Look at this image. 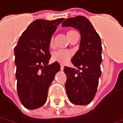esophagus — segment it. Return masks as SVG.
Here are the masks:
<instances>
[{
	"instance_id": "esophagus-1",
	"label": "esophagus",
	"mask_w": 123,
	"mask_h": 123,
	"mask_svg": "<svg viewBox=\"0 0 123 123\" xmlns=\"http://www.w3.org/2000/svg\"><path fill=\"white\" fill-rule=\"evenodd\" d=\"M60 66H61V70H63V68H64V66H63V64H61V65H60Z\"/></svg>"
}]
</instances>
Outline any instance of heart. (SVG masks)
Segmentation results:
<instances>
[{"mask_svg": "<svg viewBox=\"0 0 123 123\" xmlns=\"http://www.w3.org/2000/svg\"><path fill=\"white\" fill-rule=\"evenodd\" d=\"M75 32H76L74 31V30H69L67 32V37L68 38V39ZM53 43H54L53 38L51 37L50 40H49V46L53 47ZM72 55V53L71 51L60 49V50H57V51H56L53 53V60H55L57 62H59L60 63H63L67 62L68 61L70 60Z\"/></svg>", "mask_w": 123, "mask_h": 123, "instance_id": "b5f03b06", "label": "heart"}]
</instances>
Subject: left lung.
Masks as SVG:
<instances>
[{"label":"left lung","mask_w":123,"mask_h":123,"mask_svg":"<svg viewBox=\"0 0 123 123\" xmlns=\"http://www.w3.org/2000/svg\"><path fill=\"white\" fill-rule=\"evenodd\" d=\"M62 27L77 29L81 37L79 49L71 60L78 70L67 66L63 68L67 76L65 87L68 98L75 105H87L94 98L102 74L101 38L90 21L84 16L66 19Z\"/></svg>","instance_id":"8db88e82"}]
</instances>
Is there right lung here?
<instances>
[{
  "label": "right lung",
  "instance_id": "add662e5",
  "mask_svg": "<svg viewBox=\"0 0 123 123\" xmlns=\"http://www.w3.org/2000/svg\"><path fill=\"white\" fill-rule=\"evenodd\" d=\"M64 18L32 22L14 48L17 90L25 108L34 110L47 102L48 89L60 70L57 62L49 65V40Z\"/></svg>",
  "mask_w": 123,
  "mask_h": 123
}]
</instances>
